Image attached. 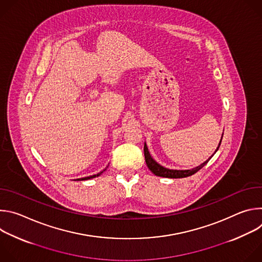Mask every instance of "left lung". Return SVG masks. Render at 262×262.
Returning a JSON list of instances; mask_svg holds the SVG:
<instances>
[{"label": "left lung", "mask_w": 262, "mask_h": 262, "mask_svg": "<svg viewBox=\"0 0 262 262\" xmlns=\"http://www.w3.org/2000/svg\"><path fill=\"white\" fill-rule=\"evenodd\" d=\"M221 142H222V139H221ZM221 142L219 144V147L221 145ZM219 147H217V149H219ZM217 149H216V150H217ZM144 156H145L146 165L149 168V170H150L157 176L168 177V178H183V177L191 176V175L195 174L196 172H198L200 169H202L208 163V161H209L208 160V161L204 162L203 164H201L200 166H198V167H196L194 169H191V170H172V169H168V168H165L164 166L160 165L158 162H156L151 158L150 154H149V151H148V148H147L146 143H144Z\"/></svg>", "instance_id": "obj_1"}]
</instances>
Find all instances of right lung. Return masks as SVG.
Returning <instances> with one entry per match:
<instances>
[{"instance_id":"obj_1","label":"right lung","mask_w":262,"mask_h":262,"mask_svg":"<svg viewBox=\"0 0 262 262\" xmlns=\"http://www.w3.org/2000/svg\"><path fill=\"white\" fill-rule=\"evenodd\" d=\"M104 170H105V169H104ZM104 170H103V171H104ZM103 171H101L100 173H98V174H96V175H92V176H89V177H85V178H82V180H85V179H90V178H94V177H96V176H99V175H100V174H101Z\"/></svg>"}]
</instances>
